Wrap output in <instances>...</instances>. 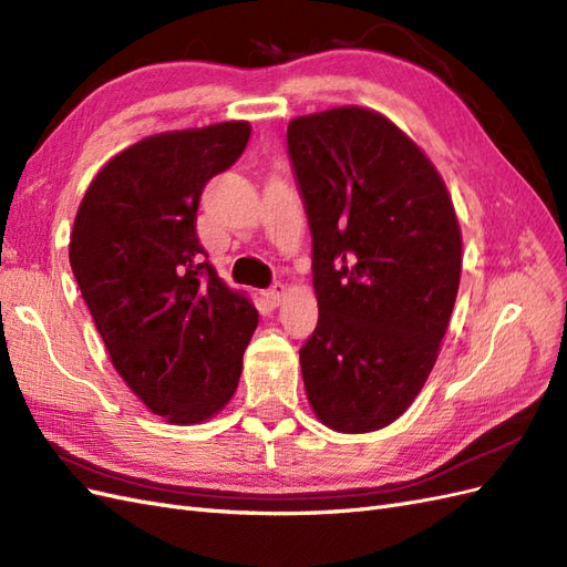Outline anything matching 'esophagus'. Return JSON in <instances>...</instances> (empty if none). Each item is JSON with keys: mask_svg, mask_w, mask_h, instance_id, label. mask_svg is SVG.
Returning <instances> with one entry per match:
<instances>
[{"mask_svg": "<svg viewBox=\"0 0 567 567\" xmlns=\"http://www.w3.org/2000/svg\"><path fill=\"white\" fill-rule=\"evenodd\" d=\"M284 296H286L284 284H274V286L267 290V293H265V298H267L271 305H279Z\"/></svg>", "mask_w": 567, "mask_h": 567, "instance_id": "34e87169", "label": "esophagus"}]
</instances>
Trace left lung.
I'll return each instance as SVG.
<instances>
[{
	"label": "left lung",
	"instance_id": "left-lung-1",
	"mask_svg": "<svg viewBox=\"0 0 567 567\" xmlns=\"http://www.w3.org/2000/svg\"><path fill=\"white\" fill-rule=\"evenodd\" d=\"M288 158L312 234L319 321L300 348L315 414L369 433L400 419L435 367L461 279L447 186L388 117L290 120Z\"/></svg>",
	"mask_w": 567,
	"mask_h": 567
}]
</instances>
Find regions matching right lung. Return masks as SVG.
I'll return each mask as SVG.
<instances>
[{
  "instance_id": "right-lung-1",
  "label": "right lung",
  "mask_w": 567,
  "mask_h": 567,
  "mask_svg": "<svg viewBox=\"0 0 567 567\" xmlns=\"http://www.w3.org/2000/svg\"><path fill=\"white\" fill-rule=\"evenodd\" d=\"M248 140V123L148 136L104 165L75 217L68 255L111 362L169 423H200L231 400L257 326L196 234L205 184Z\"/></svg>"
}]
</instances>
